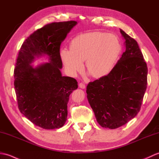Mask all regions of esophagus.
I'll list each match as a JSON object with an SVG mask.
<instances>
[{"label": "esophagus", "instance_id": "esophagus-1", "mask_svg": "<svg viewBox=\"0 0 159 159\" xmlns=\"http://www.w3.org/2000/svg\"><path fill=\"white\" fill-rule=\"evenodd\" d=\"M79 86L80 88H81V89H85V84L83 83H79Z\"/></svg>", "mask_w": 159, "mask_h": 159}]
</instances>
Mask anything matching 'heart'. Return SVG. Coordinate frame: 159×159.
<instances>
[{
    "mask_svg": "<svg viewBox=\"0 0 159 159\" xmlns=\"http://www.w3.org/2000/svg\"><path fill=\"white\" fill-rule=\"evenodd\" d=\"M122 50L119 38L112 33L90 32L74 38L70 49L61 48L60 55L66 68L71 75H76L83 69L94 78L107 75L113 70Z\"/></svg>",
    "mask_w": 159,
    "mask_h": 159,
    "instance_id": "b5f03b06",
    "label": "heart"
}]
</instances>
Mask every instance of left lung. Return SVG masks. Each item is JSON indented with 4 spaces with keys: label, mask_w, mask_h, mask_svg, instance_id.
<instances>
[{
    "label": "left lung",
    "mask_w": 159,
    "mask_h": 159,
    "mask_svg": "<svg viewBox=\"0 0 159 159\" xmlns=\"http://www.w3.org/2000/svg\"><path fill=\"white\" fill-rule=\"evenodd\" d=\"M126 50L107 75L89 83L87 97L101 126L115 129L140 111L147 88L148 67L137 42L120 29Z\"/></svg>",
    "instance_id": "8db88e82"
}]
</instances>
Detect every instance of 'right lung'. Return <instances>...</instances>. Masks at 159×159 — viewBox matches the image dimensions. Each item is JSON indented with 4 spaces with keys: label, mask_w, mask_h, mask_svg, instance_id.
I'll return each mask as SVG.
<instances>
[{
    "label": "right lung",
    "mask_w": 159,
    "mask_h": 159,
    "mask_svg": "<svg viewBox=\"0 0 159 159\" xmlns=\"http://www.w3.org/2000/svg\"><path fill=\"white\" fill-rule=\"evenodd\" d=\"M76 21L52 22L39 29L23 42L14 69V88L18 109L36 126L47 130L65 124L67 103L78 83L74 78L63 76L61 43ZM48 56V63L34 68L35 58Z\"/></svg>",
    "instance_id": "right-lung-1"
}]
</instances>
